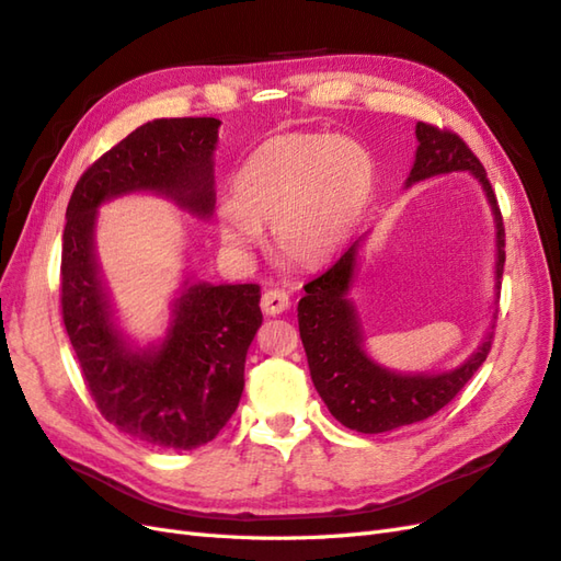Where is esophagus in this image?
Masks as SVG:
<instances>
[{
  "label": "esophagus",
  "instance_id": "34e87169",
  "mask_svg": "<svg viewBox=\"0 0 561 561\" xmlns=\"http://www.w3.org/2000/svg\"><path fill=\"white\" fill-rule=\"evenodd\" d=\"M260 306H263L265 316H282L284 310H289L291 301H289V294H286V291L270 289V291L263 294V301H260Z\"/></svg>",
  "mask_w": 561,
  "mask_h": 561
}]
</instances>
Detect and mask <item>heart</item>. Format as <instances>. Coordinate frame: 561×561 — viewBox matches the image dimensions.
<instances>
[{"mask_svg":"<svg viewBox=\"0 0 561 561\" xmlns=\"http://www.w3.org/2000/svg\"><path fill=\"white\" fill-rule=\"evenodd\" d=\"M377 188L368 148L334 134H279L260 142L217 203V227L233 251H251L272 227L286 265L320 270L344 251Z\"/></svg>","mask_w":561,"mask_h":561,"instance_id":"obj_1","label":"heart"}]
</instances>
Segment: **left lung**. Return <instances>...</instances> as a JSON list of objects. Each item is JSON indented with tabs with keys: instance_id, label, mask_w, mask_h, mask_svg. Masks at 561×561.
<instances>
[{
	"instance_id": "obj_1",
	"label": "left lung",
	"mask_w": 561,
	"mask_h": 561,
	"mask_svg": "<svg viewBox=\"0 0 561 561\" xmlns=\"http://www.w3.org/2000/svg\"><path fill=\"white\" fill-rule=\"evenodd\" d=\"M415 138L419 148L403 188L433 176L468 172L485 193L494 221V304H497L504 272V227L485 169L457 134L439 131L419 122ZM366 239L368 231L351 243V249L324 275L306 284V296L298 301V332H301L312 385L324 407L342 425L356 433L377 435L430 419L461 392V387L490 354L497 308L478 348L457 368L401 373L382 366L366 348V330L356 304L348 298Z\"/></svg>"
}]
</instances>
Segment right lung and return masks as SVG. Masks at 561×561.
<instances>
[{
	"mask_svg": "<svg viewBox=\"0 0 561 561\" xmlns=\"http://www.w3.org/2000/svg\"><path fill=\"white\" fill-rule=\"evenodd\" d=\"M219 119H154L88 167L67 207L61 312L100 413L124 435L188 451L215 439L239 407L245 354L263 324L257 284H210L193 270L169 304L164 334L138 344L116 316L95 251L100 207L134 193L215 213Z\"/></svg>",
	"mask_w": 561,
	"mask_h": 561,
	"instance_id": "add662e5",
	"label": "right lung"
}]
</instances>
